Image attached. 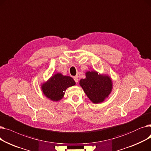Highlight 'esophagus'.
Wrapping results in <instances>:
<instances>
[{
	"label": "esophagus",
	"mask_w": 151,
	"mask_h": 151,
	"mask_svg": "<svg viewBox=\"0 0 151 151\" xmlns=\"http://www.w3.org/2000/svg\"><path fill=\"white\" fill-rule=\"evenodd\" d=\"M73 79H74L75 81L77 83L78 81V76H75L73 78Z\"/></svg>",
	"instance_id": "1"
}]
</instances>
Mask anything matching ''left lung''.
<instances>
[{
	"instance_id": "left-lung-1",
	"label": "left lung",
	"mask_w": 151,
	"mask_h": 151,
	"mask_svg": "<svg viewBox=\"0 0 151 151\" xmlns=\"http://www.w3.org/2000/svg\"><path fill=\"white\" fill-rule=\"evenodd\" d=\"M80 84L85 93L93 104L104 101L111 92L113 83L108 75H99L96 71L86 73V78L81 79Z\"/></svg>"
}]
</instances>
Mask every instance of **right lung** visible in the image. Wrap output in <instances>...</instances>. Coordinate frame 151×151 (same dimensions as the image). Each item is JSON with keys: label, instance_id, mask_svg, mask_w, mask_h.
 Returning <instances> with one entry per match:
<instances>
[{"label": "right lung", "instance_id": "add662e5", "mask_svg": "<svg viewBox=\"0 0 151 151\" xmlns=\"http://www.w3.org/2000/svg\"><path fill=\"white\" fill-rule=\"evenodd\" d=\"M73 79L68 76L56 73L42 85V91L45 96L50 100L58 101L64 96L66 89L75 85Z\"/></svg>", "mask_w": 151, "mask_h": 151}]
</instances>
